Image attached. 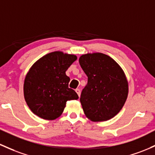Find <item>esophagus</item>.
Listing matches in <instances>:
<instances>
[{"mask_svg": "<svg viewBox=\"0 0 155 155\" xmlns=\"http://www.w3.org/2000/svg\"><path fill=\"white\" fill-rule=\"evenodd\" d=\"M76 93H77V94H78V96H79V97L80 96L81 91L79 89V88H77V89H76Z\"/></svg>", "mask_w": 155, "mask_h": 155, "instance_id": "esophagus-1", "label": "esophagus"}]
</instances>
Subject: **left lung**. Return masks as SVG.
<instances>
[{
	"label": "left lung",
	"mask_w": 155,
	"mask_h": 155,
	"mask_svg": "<svg viewBox=\"0 0 155 155\" xmlns=\"http://www.w3.org/2000/svg\"><path fill=\"white\" fill-rule=\"evenodd\" d=\"M87 76L80 102L85 115L93 121H104L121 110L129 92L128 81L119 64L102 53L83 54L79 59Z\"/></svg>",
	"instance_id": "obj_1"
}]
</instances>
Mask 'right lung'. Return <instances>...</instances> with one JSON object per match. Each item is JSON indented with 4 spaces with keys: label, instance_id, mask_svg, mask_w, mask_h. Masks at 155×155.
<instances>
[{
    "label": "right lung",
    "instance_id": "add662e5",
    "mask_svg": "<svg viewBox=\"0 0 155 155\" xmlns=\"http://www.w3.org/2000/svg\"><path fill=\"white\" fill-rule=\"evenodd\" d=\"M77 57L74 54L54 51L37 61L25 76L23 93L32 113L45 120L62 115L66 102L79 98L68 87L70 78L65 74Z\"/></svg>",
    "mask_w": 155,
    "mask_h": 155
}]
</instances>
